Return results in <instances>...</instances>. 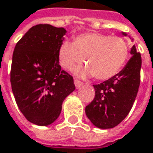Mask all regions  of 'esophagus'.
I'll list each match as a JSON object with an SVG mask.
<instances>
[{"label":"esophagus","mask_w":153,"mask_h":153,"mask_svg":"<svg viewBox=\"0 0 153 153\" xmlns=\"http://www.w3.org/2000/svg\"><path fill=\"white\" fill-rule=\"evenodd\" d=\"M74 85H75V86H76V88H80L81 86H83V82H81V81H79V79H74Z\"/></svg>","instance_id":"1"}]
</instances>
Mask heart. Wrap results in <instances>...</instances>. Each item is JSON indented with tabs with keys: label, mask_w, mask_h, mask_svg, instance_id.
I'll return each instance as SVG.
<instances>
[{
	"label": "heart",
	"mask_w": 153,
	"mask_h": 153,
	"mask_svg": "<svg viewBox=\"0 0 153 153\" xmlns=\"http://www.w3.org/2000/svg\"><path fill=\"white\" fill-rule=\"evenodd\" d=\"M58 55L63 68L73 70L85 60L87 68L78 69L79 75H94L98 79L105 80L120 74L126 67L130 48L127 41L120 36L86 33L77 36L74 42L63 41Z\"/></svg>",
	"instance_id": "1"
}]
</instances>
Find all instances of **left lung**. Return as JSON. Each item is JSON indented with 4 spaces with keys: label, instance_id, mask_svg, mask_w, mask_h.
<instances>
[{
    "label": "left lung",
    "instance_id": "8db88e82",
    "mask_svg": "<svg viewBox=\"0 0 153 153\" xmlns=\"http://www.w3.org/2000/svg\"><path fill=\"white\" fill-rule=\"evenodd\" d=\"M126 36V33H122ZM132 55L121 72L104 82L94 85L95 97L85 106V114L100 129L115 127L127 116L135 101L140 84L141 55L135 46Z\"/></svg>",
    "mask_w": 153,
    "mask_h": 153
}]
</instances>
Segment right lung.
Instances as JSON below:
<instances>
[{
  "label": "right lung",
  "instance_id": "right-lung-1",
  "mask_svg": "<svg viewBox=\"0 0 153 153\" xmlns=\"http://www.w3.org/2000/svg\"><path fill=\"white\" fill-rule=\"evenodd\" d=\"M66 29L49 24L33 26L17 42L10 72L16 104L25 118L48 126L60 114L63 100L74 91V79L59 64Z\"/></svg>",
  "mask_w": 153,
  "mask_h": 153
}]
</instances>
